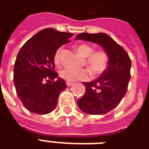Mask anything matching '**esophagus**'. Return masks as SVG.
<instances>
[{
  "mask_svg": "<svg viewBox=\"0 0 149 149\" xmlns=\"http://www.w3.org/2000/svg\"><path fill=\"white\" fill-rule=\"evenodd\" d=\"M73 84H74V83H72V82H68V81L66 82V84H67V86H68V87L73 85Z\"/></svg>",
  "mask_w": 149,
  "mask_h": 149,
  "instance_id": "obj_1",
  "label": "esophagus"
}]
</instances>
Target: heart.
<instances>
[{"label":"heart","mask_w":149,"mask_h":149,"mask_svg":"<svg viewBox=\"0 0 149 149\" xmlns=\"http://www.w3.org/2000/svg\"><path fill=\"white\" fill-rule=\"evenodd\" d=\"M76 49L81 56L85 57L84 64L88 66L95 76H100L106 71L109 66V54L103 50L93 51V48L88 44H80ZM54 62L56 65L61 63V49H58L54 54ZM91 72L87 68L75 69L65 68L60 71V77L68 82L85 81L90 77Z\"/></svg>","instance_id":"heart-1"}]
</instances>
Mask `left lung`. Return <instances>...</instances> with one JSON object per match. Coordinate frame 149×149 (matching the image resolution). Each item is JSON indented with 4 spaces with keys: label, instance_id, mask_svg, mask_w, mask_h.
I'll list each match as a JSON object with an SVG mask.
<instances>
[{
    "label": "left lung",
    "instance_id": "obj_1",
    "mask_svg": "<svg viewBox=\"0 0 149 149\" xmlns=\"http://www.w3.org/2000/svg\"><path fill=\"white\" fill-rule=\"evenodd\" d=\"M77 39L97 43L110 58L109 66L97 80L83 83L86 92L77 100L79 109L90 115H102L115 109L127 93L131 78V59L119 44L103 33H81Z\"/></svg>",
    "mask_w": 149,
    "mask_h": 149
}]
</instances>
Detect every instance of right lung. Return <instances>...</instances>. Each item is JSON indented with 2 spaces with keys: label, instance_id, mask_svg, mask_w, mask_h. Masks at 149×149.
I'll return each mask as SVG.
<instances>
[{
  "label": "right lung",
  "instance_id": "right-lung-1",
  "mask_svg": "<svg viewBox=\"0 0 149 149\" xmlns=\"http://www.w3.org/2000/svg\"><path fill=\"white\" fill-rule=\"evenodd\" d=\"M73 35L49 28L28 40L17 56L13 81L17 96L24 108L37 114L55 109L59 94L67 88L55 71L54 54Z\"/></svg>",
  "mask_w": 149,
  "mask_h": 149
}]
</instances>
